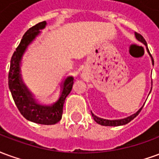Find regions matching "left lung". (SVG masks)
Returning a JSON list of instances; mask_svg holds the SVG:
<instances>
[{"label":"left lung","mask_w":159,"mask_h":159,"mask_svg":"<svg viewBox=\"0 0 159 159\" xmlns=\"http://www.w3.org/2000/svg\"><path fill=\"white\" fill-rule=\"evenodd\" d=\"M134 36H135V38H136L139 42H142L144 45L146 46L147 52H148V53L150 54L151 58H152V66H153L154 65L153 59H152V55H151L149 50H148V48H147V42H146V40L144 39L143 36H141V35H140V34H138V33L136 32H134ZM151 91H152V89H151ZM151 91H150V93H151ZM143 107H141L140 109H139V111H138L137 112H135V113L133 114V115H131V116H129V117H126V118H123V119H118V120L103 119V118H100V117L95 116L92 111H91V113H92V117H93V120H94L97 123L100 124V125H103V126H121V125H125V124H127V123H129L130 121H132L134 117H136L138 114L140 113V111H141V109L143 108Z\"/></svg>","instance_id":"1"}]
</instances>
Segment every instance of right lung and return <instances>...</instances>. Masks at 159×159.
Masks as SVG:
<instances>
[{"label":"right lung","instance_id":"right-lung-1","mask_svg":"<svg viewBox=\"0 0 159 159\" xmlns=\"http://www.w3.org/2000/svg\"><path fill=\"white\" fill-rule=\"evenodd\" d=\"M47 25V22L38 23L30 28L23 36L19 47L13 52L8 74V86L15 105L26 119L33 123L52 125L62 118L63 107L66 98L70 93L73 86V76H67L63 82L59 100L51 106L41 105L37 102L34 94L24 83L21 75V60L28 46L36 39Z\"/></svg>","mask_w":159,"mask_h":159}]
</instances>
